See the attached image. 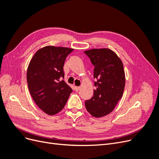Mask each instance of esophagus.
<instances>
[{
	"instance_id": "34e87169",
	"label": "esophagus",
	"mask_w": 159,
	"mask_h": 159,
	"mask_svg": "<svg viewBox=\"0 0 159 159\" xmlns=\"http://www.w3.org/2000/svg\"><path fill=\"white\" fill-rule=\"evenodd\" d=\"M80 89V87H78V86H75V90L76 91H79Z\"/></svg>"
}]
</instances>
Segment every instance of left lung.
<instances>
[{"instance_id": "8db88e82", "label": "left lung", "mask_w": 159, "mask_h": 159, "mask_svg": "<svg viewBox=\"0 0 159 159\" xmlns=\"http://www.w3.org/2000/svg\"><path fill=\"white\" fill-rule=\"evenodd\" d=\"M94 66L96 89L93 96L85 101V108L95 117L105 116L116 106L123 96L125 75L122 61L111 50L91 49L84 52Z\"/></svg>"}]
</instances>
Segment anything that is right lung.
<instances>
[{
	"mask_svg": "<svg viewBox=\"0 0 159 159\" xmlns=\"http://www.w3.org/2000/svg\"><path fill=\"white\" fill-rule=\"evenodd\" d=\"M74 50L65 47L48 46L38 50L27 69L30 95L38 107L49 115L63 109L72 89L64 78L66 57Z\"/></svg>",
	"mask_w": 159,
	"mask_h": 159,
	"instance_id": "1",
	"label": "right lung"
}]
</instances>
